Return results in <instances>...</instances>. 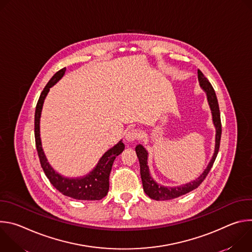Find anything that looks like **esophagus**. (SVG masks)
<instances>
[{
    "mask_svg": "<svg viewBox=\"0 0 252 252\" xmlns=\"http://www.w3.org/2000/svg\"><path fill=\"white\" fill-rule=\"evenodd\" d=\"M140 137V131L137 128H130L126 133V139L127 141H133Z\"/></svg>",
    "mask_w": 252,
    "mask_h": 252,
    "instance_id": "1",
    "label": "esophagus"
}]
</instances>
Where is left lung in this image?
<instances>
[{"label":"left lung","instance_id":"1","mask_svg":"<svg viewBox=\"0 0 252 252\" xmlns=\"http://www.w3.org/2000/svg\"><path fill=\"white\" fill-rule=\"evenodd\" d=\"M198 76V82L201 87V89L206 93L208 104L210 106L211 114H212V121L214 124L215 128H217V134H215V148H214V154L212 156L211 160L209 161L207 167L204 169V171L195 179V181L186 184L184 186L179 187H172L167 188L163 186L158 185L154 178L150 174V169L148 166V152L141 145H137L135 147V153L139 160L140 165V177L142 182L143 190H145L146 194L149 195L151 198L156 200H169L176 198L178 196H182L195 189H197L200 184L204 181V178L210 171L215 158L220 151V137H221V121H220V106L217 94L211 86V84L208 82V80L204 77V75L198 69L197 70Z\"/></svg>","mask_w":252,"mask_h":252}]
</instances>
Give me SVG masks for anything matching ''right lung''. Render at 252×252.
Masks as SVG:
<instances>
[{"label": "right lung", "instance_id": "add662e5", "mask_svg": "<svg viewBox=\"0 0 252 252\" xmlns=\"http://www.w3.org/2000/svg\"><path fill=\"white\" fill-rule=\"evenodd\" d=\"M65 67L60 69L52 77L45 89L43 90L40 98L35 106L34 113V138L37 147L41 165L45 174L49 178L50 183L63 195L79 199V200H99L103 198L110 188V173L116 158L125 150L124 142L119 141L115 147L107 151L98 160L95 167L87 175L83 177L68 178L58 173L48 162L45 153L42 148V141L40 137V118L43 109L44 100L50 89L57 84L64 75Z\"/></svg>", "mask_w": 252, "mask_h": 252}]
</instances>
